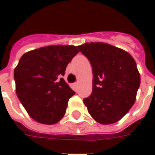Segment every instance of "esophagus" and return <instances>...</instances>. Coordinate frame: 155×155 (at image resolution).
<instances>
[{
	"label": "esophagus",
	"mask_w": 155,
	"mask_h": 155,
	"mask_svg": "<svg viewBox=\"0 0 155 155\" xmlns=\"http://www.w3.org/2000/svg\"><path fill=\"white\" fill-rule=\"evenodd\" d=\"M78 84H79V82H76V83H74V87H76V86H78Z\"/></svg>",
	"instance_id": "1"
}]
</instances>
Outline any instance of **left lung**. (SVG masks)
I'll return each mask as SVG.
<instances>
[{"label":"left lung","mask_w":155,"mask_h":155,"mask_svg":"<svg viewBox=\"0 0 155 155\" xmlns=\"http://www.w3.org/2000/svg\"><path fill=\"white\" fill-rule=\"evenodd\" d=\"M93 68L92 94L84 99L88 112L101 124L118 122L135 102L140 74L130 53L103 42L78 45Z\"/></svg>","instance_id":"obj_1"}]
</instances>
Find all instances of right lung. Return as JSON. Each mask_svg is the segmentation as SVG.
Returning <instances> with one entry per match:
<instances>
[{
  "label": "right lung",
  "instance_id": "add662e5",
  "mask_svg": "<svg viewBox=\"0 0 155 155\" xmlns=\"http://www.w3.org/2000/svg\"><path fill=\"white\" fill-rule=\"evenodd\" d=\"M79 51L74 45L41 47L23 54L14 71L15 92L26 112L36 122L54 124L64 117L74 92L61 78Z\"/></svg>",
  "mask_w": 155,
  "mask_h": 155
}]
</instances>
